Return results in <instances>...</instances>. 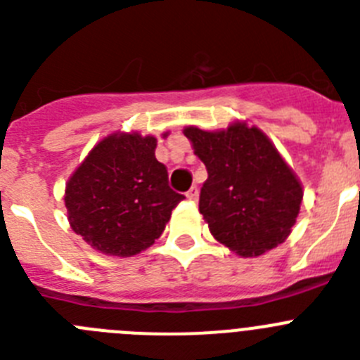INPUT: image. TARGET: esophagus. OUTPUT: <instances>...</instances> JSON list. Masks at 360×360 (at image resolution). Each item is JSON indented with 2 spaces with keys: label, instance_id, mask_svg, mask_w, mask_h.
Listing matches in <instances>:
<instances>
[{
  "label": "esophagus",
  "instance_id": "obj_1",
  "mask_svg": "<svg viewBox=\"0 0 360 360\" xmlns=\"http://www.w3.org/2000/svg\"><path fill=\"white\" fill-rule=\"evenodd\" d=\"M186 196L189 200H193V202H196V200H198V187H196V186L191 187V189L186 193Z\"/></svg>",
  "mask_w": 360,
  "mask_h": 360
}]
</instances>
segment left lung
Listing matches in <instances>:
<instances>
[{
	"instance_id": "left-lung-1",
	"label": "left lung",
	"mask_w": 360,
	"mask_h": 360,
	"mask_svg": "<svg viewBox=\"0 0 360 360\" xmlns=\"http://www.w3.org/2000/svg\"><path fill=\"white\" fill-rule=\"evenodd\" d=\"M207 167L200 212L229 250L262 256L290 236L303 202V186L269 136L243 120L205 131L184 128Z\"/></svg>"
}]
</instances>
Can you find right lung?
Wrapping results in <instances>:
<instances>
[{
	"label": "right lung",
	"mask_w": 360,
	"mask_h": 360,
	"mask_svg": "<svg viewBox=\"0 0 360 360\" xmlns=\"http://www.w3.org/2000/svg\"><path fill=\"white\" fill-rule=\"evenodd\" d=\"M169 133L165 131V136ZM157 136L115 131L91 148L68 178L70 227L98 252L129 257L155 243L184 195L155 157Z\"/></svg>",
	"instance_id": "right-lung-1"
}]
</instances>
